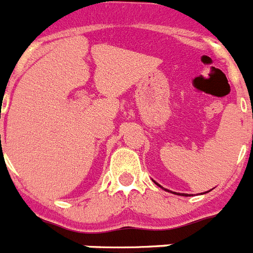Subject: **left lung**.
Instances as JSON below:
<instances>
[{
  "mask_svg": "<svg viewBox=\"0 0 253 253\" xmlns=\"http://www.w3.org/2000/svg\"><path fill=\"white\" fill-rule=\"evenodd\" d=\"M154 183L156 184V185H158V186H160V188H163V186H161L160 184H158L155 180H154ZM163 189H164V188H163ZM164 190H166V192H170V190H168V189H164ZM208 192H211V190H208ZM208 192H206V193H208ZM170 193H172V194H176V193H175V192H170ZM206 193H204V194H206ZM177 195H183V197H189L188 194H184V193H179V194H177Z\"/></svg>",
  "mask_w": 253,
  "mask_h": 253,
  "instance_id": "left-lung-1",
  "label": "left lung"
}]
</instances>
